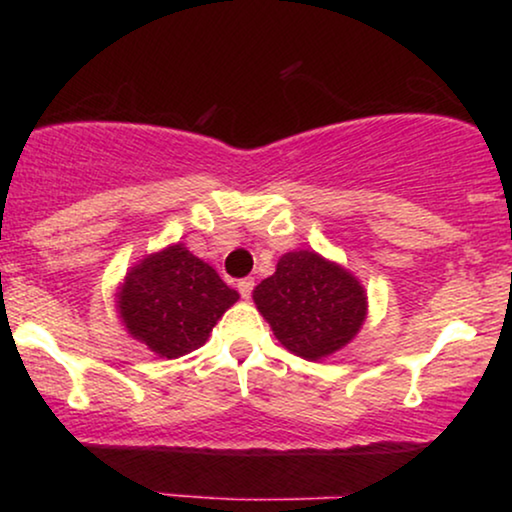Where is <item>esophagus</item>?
I'll use <instances>...</instances> for the list:
<instances>
[{"instance_id":"34e87169","label":"esophagus","mask_w":512,"mask_h":512,"mask_svg":"<svg viewBox=\"0 0 512 512\" xmlns=\"http://www.w3.org/2000/svg\"><path fill=\"white\" fill-rule=\"evenodd\" d=\"M237 291H240V296L244 300H249L251 291H254V279L247 277V279H242V282H237Z\"/></svg>"}]
</instances>
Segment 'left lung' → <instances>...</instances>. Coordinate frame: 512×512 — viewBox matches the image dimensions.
Segmentation results:
<instances>
[{
    "label": "left lung",
    "mask_w": 512,
    "mask_h": 512,
    "mask_svg": "<svg viewBox=\"0 0 512 512\" xmlns=\"http://www.w3.org/2000/svg\"><path fill=\"white\" fill-rule=\"evenodd\" d=\"M256 310L279 345L307 361L340 352L368 317V293L345 265L317 251H289L254 289Z\"/></svg>",
    "instance_id": "obj_1"
}]
</instances>
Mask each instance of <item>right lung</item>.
<instances>
[{"label": "right lung", "mask_w": 512, "mask_h": 512, "mask_svg": "<svg viewBox=\"0 0 512 512\" xmlns=\"http://www.w3.org/2000/svg\"><path fill=\"white\" fill-rule=\"evenodd\" d=\"M240 293L186 244H167L125 272L116 312L132 340L160 359H179L202 347Z\"/></svg>", "instance_id": "add662e5"}]
</instances>
